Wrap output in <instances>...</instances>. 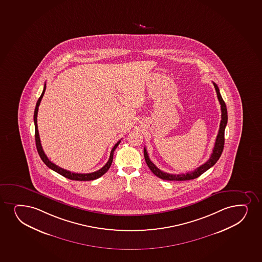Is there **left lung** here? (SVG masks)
I'll return each mask as SVG.
<instances>
[{"label":"left lung","mask_w":262,"mask_h":262,"mask_svg":"<svg viewBox=\"0 0 262 262\" xmlns=\"http://www.w3.org/2000/svg\"><path fill=\"white\" fill-rule=\"evenodd\" d=\"M217 98H219V102L221 105V122H220V126H219V134L216 136L215 139V145L213 149L212 154L210 155L209 160L205 163L203 164L202 166L197 167L196 169H194L192 172H188L187 173H180V174H172V173H167V172H163L161 170L159 169L157 166H155L151 162L150 158L148 156L147 151L145 147L144 148V155H145V162L147 164L148 167L150 168L151 172H154L155 176L162 180H166V181H188V180H192L199 177L201 174H203V172H206L207 170L209 169L211 166H214L216 161L219 160V158L221 156L224 146H225V129L227 124L228 115L227 108L224 100L222 98L220 92H219V86L216 84L214 83Z\"/></svg>","instance_id":"obj_1"}]
</instances>
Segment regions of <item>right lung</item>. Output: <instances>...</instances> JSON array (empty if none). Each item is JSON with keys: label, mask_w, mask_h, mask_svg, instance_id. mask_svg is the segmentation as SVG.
Returning <instances> with one entry per match:
<instances>
[{"label": "right lung", "mask_w": 262, "mask_h": 262, "mask_svg": "<svg viewBox=\"0 0 262 262\" xmlns=\"http://www.w3.org/2000/svg\"><path fill=\"white\" fill-rule=\"evenodd\" d=\"M46 86H47V84H45L43 92L41 94L40 97L37 100L34 111L35 140H36L37 152L39 154L41 160H43V163L46 164L51 169L55 171L56 172H58L59 174H61L62 176H64L66 178L70 179V180H73V181H93V180H96V179H98L99 177L103 176L105 172H107L110 169V167H111V163L113 161V155H114L115 150L118 146V145L120 144L121 140L117 142V144L114 145V147L112 148V150L111 151V156H110L108 162L105 164V166H102L101 169L97 170L96 172H90V173H77V172H72L70 171H68V170L63 169L61 167L56 166L55 164H53L52 161H50L46 154L43 152V148H42V145H41L40 138H39V134H38V129H37V117L38 107H39L41 100L43 98V94H45V91H46Z\"/></svg>", "instance_id": "right-lung-1"}]
</instances>
